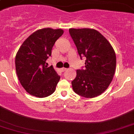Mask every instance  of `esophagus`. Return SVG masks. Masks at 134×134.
I'll return each mask as SVG.
<instances>
[{"label":"esophagus","instance_id":"obj_1","mask_svg":"<svg viewBox=\"0 0 134 134\" xmlns=\"http://www.w3.org/2000/svg\"><path fill=\"white\" fill-rule=\"evenodd\" d=\"M67 70V68H64V67H63V68H62V69H61V71H62V72L65 71V70Z\"/></svg>","mask_w":134,"mask_h":134}]
</instances>
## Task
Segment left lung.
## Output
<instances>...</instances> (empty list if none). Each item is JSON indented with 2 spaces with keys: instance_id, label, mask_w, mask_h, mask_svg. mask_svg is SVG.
Here are the masks:
<instances>
[{
  "instance_id": "8db88e82",
  "label": "left lung",
  "mask_w": 134,
  "mask_h": 134,
  "mask_svg": "<svg viewBox=\"0 0 134 134\" xmlns=\"http://www.w3.org/2000/svg\"><path fill=\"white\" fill-rule=\"evenodd\" d=\"M69 34L82 57H86L85 68L77 70L72 81L76 93L86 98L101 95L112 81L116 58L112 46L95 29H70Z\"/></svg>"
}]
</instances>
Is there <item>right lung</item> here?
<instances>
[{"label": "right lung", "instance_id": "1", "mask_svg": "<svg viewBox=\"0 0 134 134\" xmlns=\"http://www.w3.org/2000/svg\"><path fill=\"white\" fill-rule=\"evenodd\" d=\"M64 30L50 28L34 32L23 42L15 57L16 71L19 81L30 95L46 97L55 92L60 77L46 60L51 57L56 41Z\"/></svg>", "mask_w": 134, "mask_h": 134}]
</instances>
